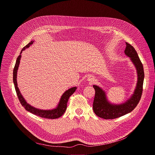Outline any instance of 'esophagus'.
I'll return each instance as SVG.
<instances>
[{"instance_id":"obj_1","label":"esophagus","mask_w":155,"mask_h":155,"mask_svg":"<svg viewBox=\"0 0 155 155\" xmlns=\"http://www.w3.org/2000/svg\"><path fill=\"white\" fill-rule=\"evenodd\" d=\"M88 80H89V81L93 82V81H94V78H93V77H89V78H88Z\"/></svg>"}]
</instances>
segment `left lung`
<instances>
[{"label":"left lung","mask_w":155,"mask_h":155,"mask_svg":"<svg viewBox=\"0 0 155 155\" xmlns=\"http://www.w3.org/2000/svg\"><path fill=\"white\" fill-rule=\"evenodd\" d=\"M126 45L125 54L130 58L137 69L138 75L137 87L130 99L122 104L115 105L110 104L107 100L105 92L101 88L97 85L93 86L95 90L93 110L96 115L104 119H115L127 114L135 108L141 97L145 77L143 66L135 49L127 42Z\"/></svg>","instance_id":"obj_1"}]
</instances>
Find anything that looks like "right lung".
<instances>
[{
	"mask_svg": "<svg viewBox=\"0 0 155 155\" xmlns=\"http://www.w3.org/2000/svg\"><path fill=\"white\" fill-rule=\"evenodd\" d=\"M34 42V41H31L30 43H28L26 46H25L22 50L20 51V54L22 53V51L24 50L25 48H28L30 45H32ZM20 58H21V55L20 54V55L17 57V60H16V63L14 68L13 71V81H14V84L15 87V89L17 93V95L18 97V98L20 102L21 105L25 108V109L32 113V114H34L37 116L40 117L42 118H48V119H55L60 117L61 116H62L65 111L67 110V102L68 100V98L70 97L74 94V93L77 87H72L68 90L65 91L64 94L61 95V98L60 100V101L58 104V106L56 108H54L53 110H40L37 109L36 108L33 107L32 106L28 104H27V101L25 100L22 95H21L20 92V90L17 87V70L18 68V65L20 64Z\"/></svg>",
	"mask_w": 155,
	"mask_h": 155,
	"instance_id": "obj_1",
	"label": "right lung"
}]
</instances>
